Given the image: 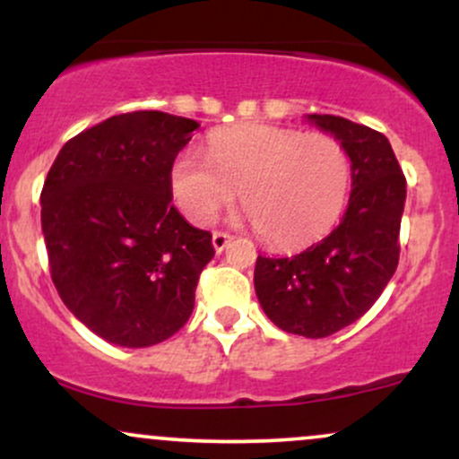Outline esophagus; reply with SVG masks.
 <instances>
[{
    "label": "esophagus",
    "instance_id": "esophagus-1",
    "mask_svg": "<svg viewBox=\"0 0 459 459\" xmlns=\"http://www.w3.org/2000/svg\"><path fill=\"white\" fill-rule=\"evenodd\" d=\"M230 241H233V235L224 233V230H215V233H213V247H215V252H222L224 247L230 244Z\"/></svg>",
    "mask_w": 459,
    "mask_h": 459
}]
</instances>
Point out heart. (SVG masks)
<instances>
[{"label": "heart", "mask_w": 459, "mask_h": 459, "mask_svg": "<svg viewBox=\"0 0 459 459\" xmlns=\"http://www.w3.org/2000/svg\"><path fill=\"white\" fill-rule=\"evenodd\" d=\"M172 194L189 222L212 224L241 189L267 244L293 250L330 233L351 187L343 142L272 125H237L209 135V157L186 151L172 166Z\"/></svg>", "instance_id": "heart-1"}]
</instances>
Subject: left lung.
<instances>
[{"label":"left lung","mask_w":459,"mask_h":459,"mask_svg":"<svg viewBox=\"0 0 459 459\" xmlns=\"http://www.w3.org/2000/svg\"><path fill=\"white\" fill-rule=\"evenodd\" d=\"M308 120L350 152V204L341 224L299 255H259L255 289L278 328L324 339L360 319L397 270L405 177L380 131L330 114Z\"/></svg>","instance_id":"1"}]
</instances>
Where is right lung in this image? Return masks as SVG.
Returning a JSON list of instances; mask_svg holds the SVG:
<instances>
[{"label": "right lung", "mask_w": 459, "mask_h": 459, "mask_svg": "<svg viewBox=\"0 0 459 459\" xmlns=\"http://www.w3.org/2000/svg\"><path fill=\"white\" fill-rule=\"evenodd\" d=\"M198 123L166 112L118 114L71 138L40 192L49 272L62 302L123 347L170 339L194 310L213 259L209 230L172 200V163Z\"/></svg>", "instance_id": "obj_1"}]
</instances>
